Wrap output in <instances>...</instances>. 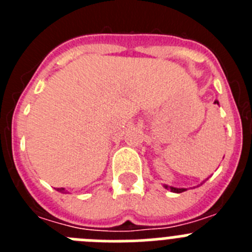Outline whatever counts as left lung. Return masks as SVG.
Instances as JSON below:
<instances>
[{
	"instance_id": "8db88e82",
	"label": "left lung",
	"mask_w": 252,
	"mask_h": 252,
	"mask_svg": "<svg viewBox=\"0 0 252 252\" xmlns=\"http://www.w3.org/2000/svg\"><path fill=\"white\" fill-rule=\"evenodd\" d=\"M215 103L218 104V101H215ZM165 187L166 189H170L171 192H174V193H182L184 192V190H187L186 188H174V187H169V186H164Z\"/></svg>"
}]
</instances>
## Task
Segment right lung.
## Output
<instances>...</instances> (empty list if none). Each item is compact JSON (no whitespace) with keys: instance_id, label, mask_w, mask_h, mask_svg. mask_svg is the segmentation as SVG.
I'll use <instances>...</instances> for the list:
<instances>
[{"instance_id":"obj_1","label":"right lung","mask_w":252,"mask_h":252,"mask_svg":"<svg viewBox=\"0 0 252 252\" xmlns=\"http://www.w3.org/2000/svg\"><path fill=\"white\" fill-rule=\"evenodd\" d=\"M58 190H59V192H62V193H63V192H64V188H62V189H60V188H58Z\"/></svg>"}]
</instances>
